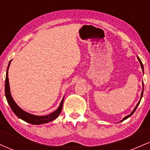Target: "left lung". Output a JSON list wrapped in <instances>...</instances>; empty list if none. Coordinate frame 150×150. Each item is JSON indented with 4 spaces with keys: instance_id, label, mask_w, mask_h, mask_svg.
<instances>
[{
    "instance_id": "1",
    "label": "left lung",
    "mask_w": 150,
    "mask_h": 150,
    "mask_svg": "<svg viewBox=\"0 0 150 150\" xmlns=\"http://www.w3.org/2000/svg\"><path fill=\"white\" fill-rule=\"evenodd\" d=\"M137 59H138V61H139V62H140V65H141V68H142V71H143V73H144V67H143V65H142V61H141V60L140 59V58L138 57V56H137ZM142 92H141V96H140V101H138V103H137V105H136L135 106V107L134 108V109H133V111H132L131 113H130V114L129 115H128V116H125L124 118H123V119H122L121 120H120V122H122V121H123V120H126L127 118H128L129 117H130L132 116V114H133L134 113V112H135V110L137 109V106H138V105L140 104V101H141V99H142V95H143V91H144V85H143V81H142Z\"/></svg>"
}]
</instances>
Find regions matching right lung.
Returning a JSON list of instances; mask_svg holds the SVG:
<instances>
[{
	"label": "right lung",
	"instance_id": "obj_1",
	"mask_svg": "<svg viewBox=\"0 0 150 150\" xmlns=\"http://www.w3.org/2000/svg\"><path fill=\"white\" fill-rule=\"evenodd\" d=\"M11 61L12 60H10L9 63H8V68H7L6 83H5V93H6V97L7 101H8V104H9V106H10V108H11V109L13 110V111L14 112L15 114L16 115L18 118H20V119L25 120V122H27V123L34 125L44 124V123H49V122L52 121V120L57 118L62 111L64 97H63V99H62L61 104H60L59 106H58L57 109L51 113H50V114L46 115V116H37V115L31 114V113L27 112V111L22 109V108L16 104V102L14 101V99H13V97H12L11 96L9 80H8V69H9V67Z\"/></svg>",
	"mask_w": 150,
	"mask_h": 150
}]
</instances>
